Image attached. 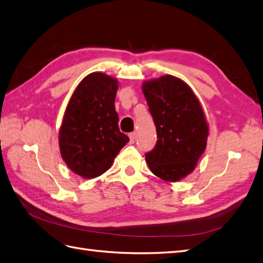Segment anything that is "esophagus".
I'll list each match as a JSON object with an SVG mask.
<instances>
[{"label": "esophagus", "mask_w": 263, "mask_h": 263, "mask_svg": "<svg viewBox=\"0 0 263 263\" xmlns=\"http://www.w3.org/2000/svg\"><path fill=\"white\" fill-rule=\"evenodd\" d=\"M136 137H137V134L134 133V132L129 134V138H130V142L131 143H134V141H136Z\"/></svg>", "instance_id": "1"}]
</instances>
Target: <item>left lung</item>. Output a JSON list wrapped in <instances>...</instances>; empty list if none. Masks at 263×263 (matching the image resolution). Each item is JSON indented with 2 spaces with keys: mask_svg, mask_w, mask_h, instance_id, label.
I'll return each mask as SVG.
<instances>
[{
  "mask_svg": "<svg viewBox=\"0 0 263 263\" xmlns=\"http://www.w3.org/2000/svg\"><path fill=\"white\" fill-rule=\"evenodd\" d=\"M142 91L158 136L145 161L151 173L164 181L184 179L206 149L209 123L201 104L193 89L173 75L143 82Z\"/></svg>",
  "mask_w": 263,
  "mask_h": 263,
  "instance_id": "obj_1",
  "label": "left lung"
}]
</instances>
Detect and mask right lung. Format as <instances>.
Masks as SVG:
<instances>
[{
    "mask_svg": "<svg viewBox=\"0 0 263 263\" xmlns=\"http://www.w3.org/2000/svg\"><path fill=\"white\" fill-rule=\"evenodd\" d=\"M118 88L117 78L91 72L77 85L67 104L58 136L60 155L83 178L103 175L129 142L119 129L114 106Z\"/></svg>",
    "mask_w": 263,
    "mask_h": 263,
    "instance_id": "right-lung-1",
    "label": "right lung"
}]
</instances>
